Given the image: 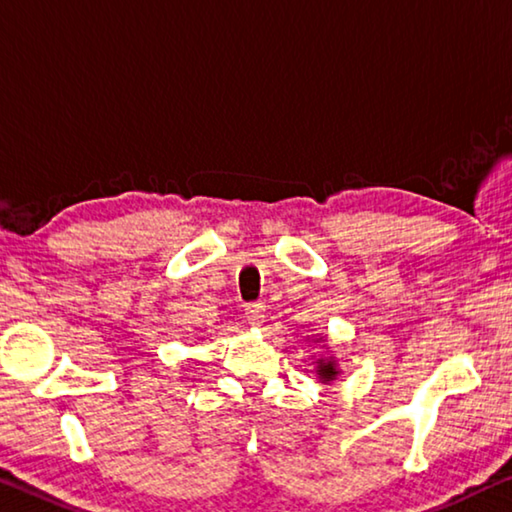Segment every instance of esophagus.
Returning a JSON list of instances; mask_svg holds the SVG:
<instances>
[{"mask_svg": "<svg viewBox=\"0 0 512 512\" xmlns=\"http://www.w3.org/2000/svg\"><path fill=\"white\" fill-rule=\"evenodd\" d=\"M264 305L262 303H250L246 305V319L250 326H259V323H264Z\"/></svg>", "mask_w": 512, "mask_h": 512, "instance_id": "34e87169", "label": "esophagus"}]
</instances>
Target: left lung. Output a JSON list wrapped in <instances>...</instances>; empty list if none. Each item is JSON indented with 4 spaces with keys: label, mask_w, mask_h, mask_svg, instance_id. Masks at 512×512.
I'll return each instance as SVG.
<instances>
[{
    "label": "left lung",
    "mask_w": 512,
    "mask_h": 512,
    "mask_svg": "<svg viewBox=\"0 0 512 512\" xmlns=\"http://www.w3.org/2000/svg\"><path fill=\"white\" fill-rule=\"evenodd\" d=\"M319 376L323 378V380H332L337 376V371H335V364L332 362H323V360H319Z\"/></svg>",
    "instance_id": "left-lung-1"
}]
</instances>
